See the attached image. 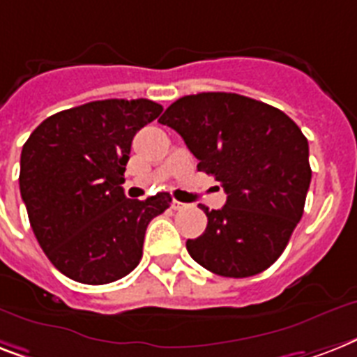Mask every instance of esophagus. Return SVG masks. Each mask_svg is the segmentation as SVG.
<instances>
[{
  "mask_svg": "<svg viewBox=\"0 0 357 357\" xmlns=\"http://www.w3.org/2000/svg\"><path fill=\"white\" fill-rule=\"evenodd\" d=\"M185 207H187V205L181 204V202H178V199H174V202H172L174 211H181V208H185Z\"/></svg>",
  "mask_w": 357,
  "mask_h": 357,
  "instance_id": "obj_1",
  "label": "esophagus"
}]
</instances>
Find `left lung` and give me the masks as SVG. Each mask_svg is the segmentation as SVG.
Masks as SVG:
<instances>
[{
	"instance_id": "1",
	"label": "left lung",
	"mask_w": 357,
	"mask_h": 357,
	"mask_svg": "<svg viewBox=\"0 0 357 357\" xmlns=\"http://www.w3.org/2000/svg\"><path fill=\"white\" fill-rule=\"evenodd\" d=\"M159 123L183 137L198 170L227 194L218 211L199 205L207 227L187 240L188 255L222 277L262 273L303 218L312 169L299 126L269 104L222 91L178 98Z\"/></svg>"
}]
</instances>
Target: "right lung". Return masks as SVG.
Instances as JSON below:
<instances>
[{
  "label": "right lung",
  "instance_id": "add662e5",
  "mask_svg": "<svg viewBox=\"0 0 357 357\" xmlns=\"http://www.w3.org/2000/svg\"><path fill=\"white\" fill-rule=\"evenodd\" d=\"M163 106L149 98H106L43 121L23 144L20 192L38 244L54 268L82 284L126 277L143 257L150 220L169 192L124 196L133 135Z\"/></svg>",
  "mask_w": 357,
  "mask_h": 357
}]
</instances>
